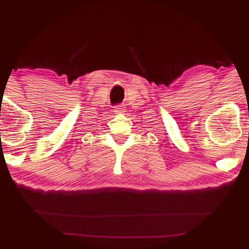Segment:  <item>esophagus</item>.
<instances>
[{
  "label": "esophagus",
  "mask_w": 249,
  "mask_h": 249,
  "mask_svg": "<svg viewBox=\"0 0 249 249\" xmlns=\"http://www.w3.org/2000/svg\"><path fill=\"white\" fill-rule=\"evenodd\" d=\"M124 110L125 108L122 107V105H118V107H116V108H115V112L116 113H123L124 112Z\"/></svg>",
  "instance_id": "34e87169"
}]
</instances>
